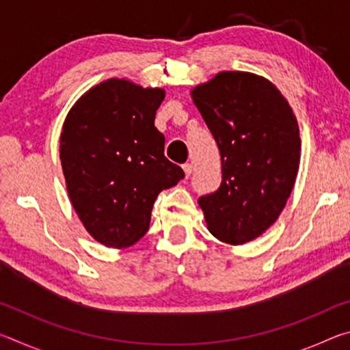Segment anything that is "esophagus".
I'll use <instances>...</instances> for the list:
<instances>
[{"instance_id":"34e87169","label":"esophagus","mask_w":350,"mask_h":350,"mask_svg":"<svg viewBox=\"0 0 350 350\" xmlns=\"http://www.w3.org/2000/svg\"><path fill=\"white\" fill-rule=\"evenodd\" d=\"M182 168H183V171H185V176L189 177V174H191V171H193L191 163H183Z\"/></svg>"}]
</instances>
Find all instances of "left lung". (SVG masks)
Instances as JSON below:
<instances>
[{"instance_id":"left-lung-1","label":"left lung","mask_w":350,"mask_h":350,"mask_svg":"<svg viewBox=\"0 0 350 350\" xmlns=\"http://www.w3.org/2000/svg\"><path fill=\"white\" fill-rule=\"evenodd\" d=\"M215 137L222 182L199 198L210 233L245 244L281 215L299 167V128L282 94L248 72H221L191 91Z\"/></svg>"}]
</instances>
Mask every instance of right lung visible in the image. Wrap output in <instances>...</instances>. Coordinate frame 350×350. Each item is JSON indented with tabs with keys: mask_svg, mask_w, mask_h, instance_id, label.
I'll return each mask as SVG.
<instances>
[{
	"mask_svg": "<svg viewBox=\"0 0 350 350\" xmlns=\"http://www.w3.org/2000/svg\"><path fill=\"white\" fill-rule=\"evenodd\" d=\"M159 88L111 79L88 91L64 120L60 161L69 199L85 228L106 247L125 248L150 228L154 200L185 177L165 157L154 126Z\"/></svg>",
	"mask_w": 350,
	"mask_h": 350,
	"instance_id": "add662e5",
	"label": "right lung"
}]
</instances>
